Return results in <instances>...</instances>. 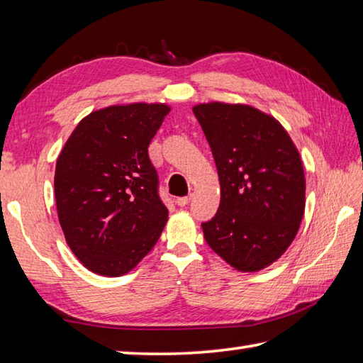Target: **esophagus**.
<instances>
[{
  "mask_svg": "<svg viewBox=\"0 0 363 363\" xmlns=\"http://www.w3.org/2000/svg\"><path fill=\"white\" fill-rule=\"evenodd\" d=\"M189 203H190V196H182L176 199V204L179 207H186Z\"/></svg>",
  "mask_w": 363,
  "mask_h": 363,
  "instance_id": "1",
  "label": "esophagus"
}]
</instances>
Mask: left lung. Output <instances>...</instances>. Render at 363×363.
Instances as JSON below:
<instances>
[{
    "mask_svg": "<svg viewBox=\"0 0 363 363\" xmlns=\"http://www.w3.org/2000/svg\"><path fill=\"white\" fill-rule=\"evenodd\" d=\"M220 177V207L203 223L207 245L243 273L269 267L287 251L304 217L303 160L287 130L248 104L194 106Z\"/></svg>",
    "mask_w": 363,
    "mask_h": 363,
    "instance_id": "left-lung-1",
    "label": "left lung"
}]
</instances>
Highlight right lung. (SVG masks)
I'll use <instances>...</instances> for the list:
<instances>
[{
  "label": "right lung",
  "instance_id": "add662e5",
  "mask_svg": "<svg viewBox=\"0 0 363 363\" xmlns=\"http://www.w3.org/2000/svg\"><path fill=\"white\" fill-rule=\"evenodd\" d=\"M172 107L113 104L90 112L56 162L54 196L67 245L96 274L117 277L157 243L168 209L148 146Z\"/></svg>",
  "mask_w": 363,
  "mask_h": 363
}]
</instances>
